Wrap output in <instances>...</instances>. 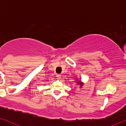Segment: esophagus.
<instances>
[{"label":"esophagus","instance_id":"34e87169","mask_svg":"<svg viewBox=\"0 0 126 126\" xmlns=\"http://www.w3.org/2000/svg\"><path fill=\"white\" fill-rule=\"evenodd\" d=\"M56 77H57V79H61V75H60V74H57V75H56Z\"/></svg>","mask_w":126,"mask_h":126}]
</instances>
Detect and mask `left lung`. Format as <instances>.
<instances>
[{
	"instance_id": "left-lung-1",
	"label": "left lung",
	"mask_w": 126,
	"mask_h": 126,
	"mask_svg": "<svg viewBox=\"0 0 126 126\" xmlns=\"http://www.w3.org/2000/svg\"><path fill=\"white\" fill-rule=\"evenodd\" d=\"M75 82L78 85H80V88H82V86L84 85V82H82V81L81 80H79V79H77V77H76V79Z\"/></svg>"
}]
</instances>
